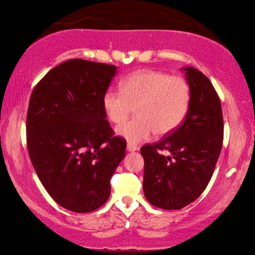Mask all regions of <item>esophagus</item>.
<instances>
[{
	"label": "esophagus",
	"instance_id": "34e87169",
	"mask_svg": "<svg viewBox=\"0 0 255 255\" xmlns=\"http://www.w3.org/2000/svg\"><path fill=\"white\" fill-rule=\"evenodd\" d=\"M137 146L136 145H132V144H127V150L128 152H135L137 150Z\"/></svg>",
	"mask_w": 255,
	"mask_h": 255
}]
</instances>
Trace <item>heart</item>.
Returning a JSON list of instances; mask_svg holds the SVG:
<instances>
[{
    "label": "heart",
    "mask_w": 255,
    "mask_h": 255,
    "mask_svg": "<svg viewBox=\"0 0 255 255\" xmlns=\"http://www.w3.org/2000/svg\"><path fill=\"white\" fill-rule=\"evenodd\" d=\"M191 103V88L181 76L141 70L122 82V90L108 89L102 109L108 120L122 124L136 108L137 117L116 128V135L129 144L147 140L155 132L165 136L181 126Z\"/></svg>",
    "instance_id": "1"
}]
</instances>
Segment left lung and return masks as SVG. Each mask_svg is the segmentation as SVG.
<instances>
[{"instance_id": "obj_1", "label": "left lung", "mask_w": 255, "mask_h": 255, "mask_svg": "<svg viewBox=\"0 0 255 255\" xmlns=\"http://www.w3.org/2000/svg\"><path fill=\"white\" fill-rule=\"evenodd\" d=\"M191 88V103L179 128L154 145L140 149L144 157L143 189L155 207L178 210L207 188L223 145L222 105L208 77L195 67H183ZM162 151L170 153L165 157Z\"/></svg>"}]
</instances>
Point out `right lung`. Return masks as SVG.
I'll use <instances>...</instances> for the list:
<instances>
[{
    "instance_id": "obj_1",
    "label": "right lung",
    "mask_w": 255,
    "mask_h": 255,
    "mask_svg": "<svg viewBox=\"0 0 255 255\" xmlns=\"http://www.w3.org/2000/svg\"><path fill=\"white\" fill-rule=\"evenodd\" d=\"M117 66L70 59L50 70L31 93L27 145L38 178L63 208L90 213L109 199L110 179L126 141L114 137L102 96Z\"/></svg>"
}]
</instances>
